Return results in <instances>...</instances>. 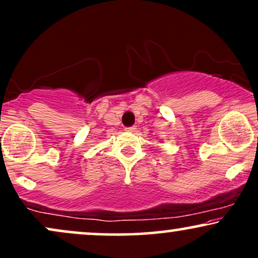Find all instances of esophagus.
<instances>
[{
  "mask_svg": "<svg viewBox=\"0 0 258 258\" xmlns=\"http://www.w3.org/2000/svg\"><path fill=\"white\" fill-rule=\"evenodd\" d=\"M126 131H128V132H135V131H136V127H135V126L127 127V128H126Z\"/></svg>",
  "mask_w": 258,
  "mask_h": 258,
  "instance_id": "1",
  "label": "esophagus"
}]
</instances>
